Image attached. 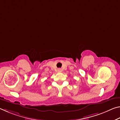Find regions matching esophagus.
<instances>
[{
    "label": "esophagus",
    "mask_w": 120,
    "mask_h": 120,
    "mask_svg": "<svg viewBox=\"0 0 120 120\" xmlns=\"http://www.w3.org/2000/svg\"><path fill=\"white\" fill-rule=\"evenodd\" d=\"M58 71L59 72H61L62 71V69H60V68H59V69H58Z\"/></svg>",
    "instance_id": "esophagus-1"
}]
</instances>
